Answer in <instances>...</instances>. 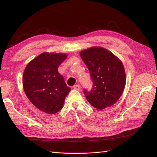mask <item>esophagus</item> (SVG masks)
<instances>
[{
  "mask_svg": "<svg viewBox=\"0 0 157 157\" xmlns=\"http://www.w3.org/2000/svg\"><path fill=\"white\" fill-rule=\"evenodd\" d=\"M73 88L76 90H80L81 87H80V86H79V85H75L74 86H73Z\"/></svg>",
  "mask_w": 157,
  "mask_h": 157,
  "instance_id": "1",
  "label": "esophagus"
}]
</instances>
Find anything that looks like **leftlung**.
<instances>
[{"label":"left lung","instance_id":"1","mask_svg":"<svg viewBox=\"0 0 157 157\" xmlns=\"http://www.w3.org/2000/svg\"><path fill=\"white\" fill-rule=\"evenodd\" d=\"M80 56L93 82L91 90L84 91L87 101L98 110L114 105L125 86V72L121 61L112 52L98 46L84 50Z\"/></svg>","mask_w":157,"mask_h":157}]
</instances>
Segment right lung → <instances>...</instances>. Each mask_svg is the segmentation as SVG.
Listing matches in <instances>:
<instances>
[{
  "mask_svg": "<svg viewBox=\"0 0 157 157\" xmlns=\"http://www.w3.org/2000/svg\"><path fill=\"white\" fill-rule=\"evenodd\" d=\"M64 53L43 52L26 66L23 75V86L30 102L40 111L55 113L63 107L65 97L71 90L59 66L66 59Z\"/></svg>",
  "mask_w": 157,
  "mask_h": 157,
  "instance_id": "obj_1",
  "label": "right lung"
}]
</instances>
